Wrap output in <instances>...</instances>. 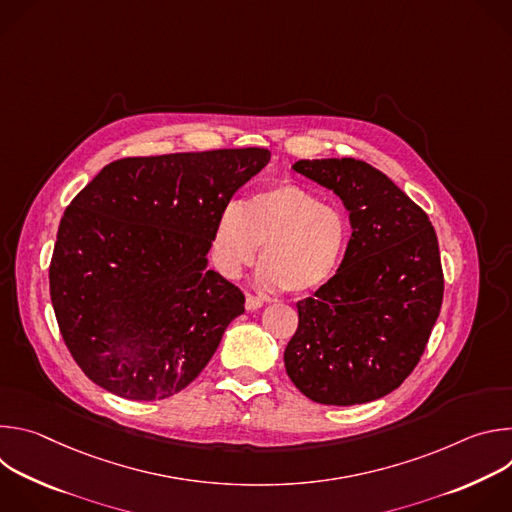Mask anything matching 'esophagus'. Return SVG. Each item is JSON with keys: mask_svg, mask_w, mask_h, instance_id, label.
<instances>
[{"mask_svg": "<svg viewBox=\"0 0 512 512\" xmlns=\"http://www.w3.org/2000/svg\"><path fill=\"white\" fill-rule=\"evenodd\" d=\"M263 306V300L261 298H257V296H253V294H247V300H245V308L249 310V312H253V310H259Z\"/></svg>", "mask_w": 512, "mask_h": 512, "instance_id": "34e87169", "label": "esophagus"}]
</instances>
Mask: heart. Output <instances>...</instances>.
<instances>
[{
    "label": "heart",
    "mask_w": 512,
    "mask_h": 512,
    "mask_svg": "<svg viewBox=\"0 0 512 512\" xmlns=\"http://www.w3.org/2000/svg\"><path fill=\"white\" fill-rule=\"evenodd\" d=\"M344 214L310 190L277 184L229 204L218 218L212 251L227 277H239L261 251V281L304 296L326 285L348 249Z\"/></svg>",
    "instance_id": "b5f03b06"
}]
</instances>
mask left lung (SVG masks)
<instances>
[{
	"label": "left lung",
	"mask_w": 512,
	"mask_h": 512,
	"mask_svg": "<svg viewBox=\"0 0 512 512\" xmlns=\"http://www.w3.org/2000/svg\"><path fill=\"white\" fill-rule=\"evenodd\" d=\"M291 168L340 196L352 235L336 275L296 304L300 320L283 352L285 371L322 405L381 399L413 373L442 310L435 231L367 162L300 160Z\"/></svg>",
	"instance_id": "8db88e82"
}]
</instances>
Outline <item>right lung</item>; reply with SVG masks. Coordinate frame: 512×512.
Here are the masks:
<instances>
[{"instance_id": "add662e5", "label": "right lung", "mask_w": 512, "mask_h": 512, "mask_svg": "<svg viewBox=\"0 0 512 512\" xmlns=\"http://www.w3.org/2000/svg\"><path fill=\"white\" fill-rule=\"evenodd\" d=\"M269 150L123 158L64 210L50 298L68 352L105 391L158 401L188 387L245 312L243 291L206 269L233 194Z\"/></svg>"}]
</instances>
